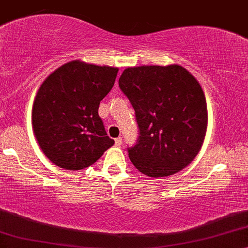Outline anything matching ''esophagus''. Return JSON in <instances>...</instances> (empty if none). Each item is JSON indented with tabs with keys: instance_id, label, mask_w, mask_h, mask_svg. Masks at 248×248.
<instances>
[{
	"instance_id": "obj_1",
	"label": "esophagus",
	"mask_w": 248,
	"mask_h": 248,
	"mask_svg": "<svg viewBox=\"0 0 248 248\" xmlns=\"http://www.w3.org/2000/svg\"><path fill=\"white\" fill-rule=\"evenodd\" d=\"M122 142H123V141H122V138H121V137H118V138H116V139H115V143H116V146H121V145H122Z\"/></svg>"
}]
</instances>
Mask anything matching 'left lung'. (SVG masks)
I'll return each mask as SVG.
<instances>
[{"label":"left lung","instance_id":"obj_1","mask_svg":"<svg viewBox=\"0 0 248 248\" xmlns=\"http://www.w3.org/2000/svg\"><path fill=\"white\" fill-rule=\"evenodd\" d=\"M119 87L130 100L139 127L129 157L148 177H168L188 166L202 146L208 123L203 91L178 65L125 69Z\"/></svg>","mask_w":248,"mask_h":248}]
</instances>
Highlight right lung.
Here are the masks:
<instances>
[{
	"instance_id": "1",
	"label": "right lung",
	"mask_w": 248,
	"mask_h": 248,
	"mask_svg": "<svg viewBox=\"0 0 248 248\" xmlns=\"http://www.w3.org/2000/svg\"><path fill=\"white\" fill-rule=\"evenodd\" d=\"M117 72L118 68L71 61L42 82L33 103L32 125L40 148L54 164L81 170L114 145L97 111Z\"/></svg>"
}]
</instances>
